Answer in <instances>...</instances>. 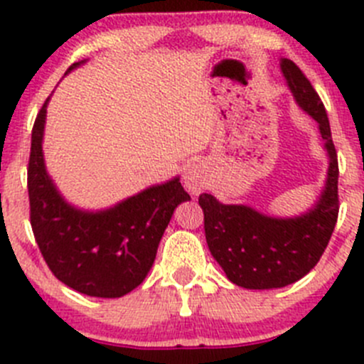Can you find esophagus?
Masks as SVG:
<instances>
[{
  "instance_id": "34e87169",
  "label": "esophagus",
  "mask_w": 364,
  "mask_h": 364,
  "mask_svg": "<svg viewBox=\"0 0 364 364\" xmlns=\"http://www.w3.org/2000/svg\"><path fill=\"white\" fill-rule=\"evenodd\" d=\"M184 186L191 195H200L207 186V173L202 164H191L186 169Z\"/></svg>"
}]
</instances>
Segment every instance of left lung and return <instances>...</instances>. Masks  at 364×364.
I'll return each mask as SVG.
<instances>
[{
  "mask_svg": "<svg viewBox=\"0 0 364 364\" xmlns=\"http://www.w3.org/2000/svg\"><path fill=\"white\" fill-rule=\"evenodd\" d=\"M280 69L296 103L318 121L328 154L327 182L309 213L286 220L247 205H225L207 193L200 195L210 254L230 282L247 289L284 288L307 275L327 248L340 210L338 155L323 103L295 62L282 58Z\"/></svg>",
  "mask_w": 364,
  "mask_h": 364,
  "instance_id": "obj_1",
  "label": "left lung"
}]
</instances>
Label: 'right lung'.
I'll return each mask as SVG.
<instances>
[{"instance_id": "1", "label": "right lung", "mask_w": 364, "mask_h": 364, "mask_svg": "<svg viewBox=\"0 0 364 364\" xmlns=\"http://www.w3.org/2000/svg\"><path fill=\"white\" fill-rule=\"evenodd\" d=\"M75 62L68 71L80 65ZM44 102L32 130L28 161L30 223L39 250L55 277L75 291L119 299L150 272L161 237L182 202L191 200L178 178L154 186L100 213L69 205L46 173Z\"/></svg>"}]
</instances>
